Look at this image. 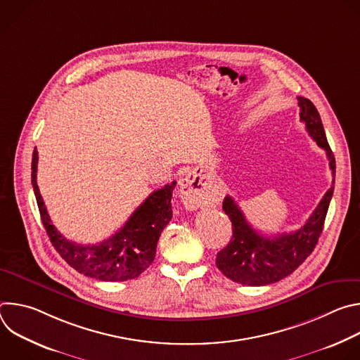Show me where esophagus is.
Returning a JSON list of instances; mask_svg holds the SVG:
<instances>
[{"label":"esophagus","instance_id":"1","mask_svg":"<svg viewBox=\"0 0 360 360\" xmlns=\"http://www.w3.org/2000/svg\"><path fill=\"white\" fill-rule=\"evenodd\" d=\"M179 193L184 205L188 210H198L202 205L207 203L211 196L207 181L200 175H198L195 171L188 172L181 179Z\"/></svg>","mask_w":360,"mask_h":360}]
</instances>
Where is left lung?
Wrapping results in <instances>:
<instances>
[{"mask_svg":"<svg viewBox=\"0 0 360 360\" xmlns=\"http://www.w3.org/2000/svg\"><path fill=\"white\" fill-rule=\"evenodd\" d=\"M297 101L300 121L304 124L307 134L326 150L333 175L332 186L303 226L295 232L276 236H264L256 232L245 219L238 203L229 195L225 196L222 210L232 222V239L218 252L217 266L226 278L242 285L262 286L286 278L312 253L323 231L335 188L336 164L316 107L307 98L297 96Z\"/></svg>","mask_w":360,"mask_h":360,"instance_id":"left-lung-1","label":"left lung"}]
</instances>
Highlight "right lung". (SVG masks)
<instances>
[{"instance_id":"obj_1","label":"right lung","mask_w":360,"mask_h":360,"mask_svg":"<svg viewBox=\"0 0 360 360\" xmlns=\"http://www.w3.org/2000/svg\"><path fill=\"white\" fill-rule=\"evenodd\" d=\"M37 148L32 152L31 182L42 225L61 258L79 274L105 281L122 282L138 278L155 259L157 243L172 219L171 199L176 182L152 192L134 211L127 224L111 238L94 245H82L63 236L51 224L37 185Z\"/></svg>"}]
</instances>
